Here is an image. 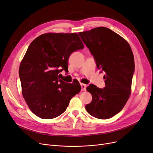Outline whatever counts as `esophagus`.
Masks as SVG:
<instances>
[{"label":"esophagus","mask_w":153,"mask_h":153,"mask_svg":"<svg viewBox=\"0 0 153 153\" xmlns=\"http://www.w3.org/2000/svg\"><path fill=\"white\" fill-rule=\"evenodd\" d=\"M81 85V87H82V91H86V85L83 84V83H81L80 84Z\"/></svg>","instance_id":"esophagus-1"}]
</instances>
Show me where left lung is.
Wrapping results in <instances>:
<instances>
[{"label": "left lung", "mask_w": 153, "mask_h": 153, "mask_svg": "<svg viewBox=\"0 0 153 153\" xmlns=\"http://www.w3.org/2000/svg\"><path fill=\"white\" fill-rule=\"evenodd\" d=\"M93 55L100 72H105V86L90 84L86 90L92 101L85 106L90 115L108 119L120 112L131 94L134 72L133 53L129 43L106 27H98L78 33Z\"/></svg>", "instance_id": "1"}]
</instances>
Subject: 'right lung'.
Masks as SVG:
<instances>
[{"label":"right lung","instance_id":"obj_1","mask_svg":"<svg viewBox=\"0 0 153 153\" xmlns=\"http://www.w3.org/2000/svg\"><path fill=\"white\" fill-rule=\"evenodd\" d=\"M84 48L77 33H45L28 46L19 68L23 97L30 110L42 119H52L66 110L81 90L79 82L68 84L60 73L68 72L70 55Z\"/></svg>","mask_w":153,"mask_h":153}]
</instances>
